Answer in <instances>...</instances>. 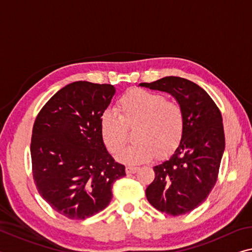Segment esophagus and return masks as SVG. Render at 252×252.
<instances>
[{
    "mask_svg": "<svg viewBox=\"0 0 252 252\" xmlns=\"http://www.w3.org/2000/svg\"><path fill=\"white\" fill-rule=\"evenodd\" d=\"M139 168L138 167H126V174H134L135 171H137Z\"/></svg>",
    "mask_w": 252,
    "mask_h": 252,
    "instance_id": "34e87169",
    "label": "esophagus"
}]
</instances>
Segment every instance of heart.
<instances>
[{
	"instance_id": "heart-1",
	"label": "heart",
	"mask_w": 252,
	"mask_h": 252,
	"mask_svg": "<svg viewBox=\"0 0 252 252\" xmlns=\"http://www.w3.org/2000/svg\"><path fill=\"white\" fill-rule=\"evenodd\" d=\"M118 112L105 111L101 134L106 149L118 155L126 147L129 129L138 140L120 156L126 163H141L155 156L165 157L179 146L185 132V114L181 104L163 94L135 89L118 101Z\"/></svg>"
}]
</instances>
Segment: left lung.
<instances>
[{
    "label": "left lung",
    "instance_id": "8db88e82",
    "mask_svg": "<svg viewBox=\"0 0 252 252\" xmlns=\"http://www.w3.org/2000/svg\"><path fill=\"white\" fill-rule=\"evenodd\" d=\"M140 85L171 94L185 114L182 141L168 160L154 167L146 196L162 213L186 214L205 201L218 181L225 147L221 112L202 87L186 78L168 76Z\"/></svg>",
    "mask_w": 252,
    "mask_h": 252
}]
</instances>
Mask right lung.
Here are the masks:
<instances>
[{
	"label": "right lung",
	"instance_id": "add662e5",
	"mask_svg": "<svg viewBox=\"0 0 252 252\" xmlns=\"http://www.w3.org/2000/svg\"><path fill=\"white\" fill-rule=\"evenodd\" d=\"M114 93L110 84L70 83L35 118L30 146L35 187L70 220L104 210L113 183L126 176V167L107 153L101 134L102 114Z\"/></svg>",
	"mask_w": 252,
	"mask_h": 252
}]
</instances>
